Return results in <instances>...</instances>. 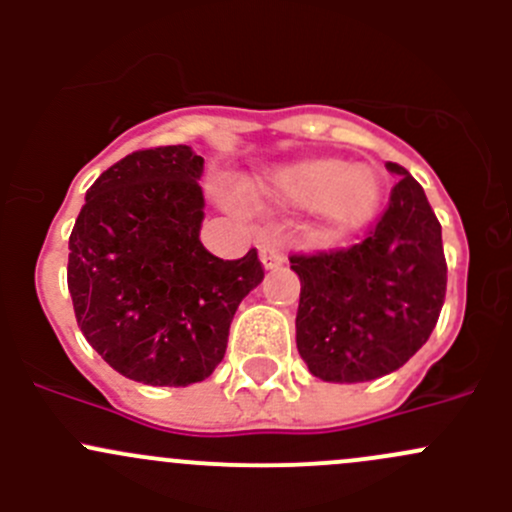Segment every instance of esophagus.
I'll list each match as a JSON object with an SVG mask.
<instances>
[{
	"instance_id": "34e87169",
	"label": "esophagus",
	"mask_w": 512,
	"mask_h": 512,
	"mask_svg": "<svg viewBox=\"0 0 512 512\" xmlns=\"http://www.w3.org/2000/svg\"><path fill=\"white\" fill-rule=\"evenodd\" d=\"M260 260L267 270H275V267H280L285 262V252H282V247L277 242L267 240L260 245Z\"/></svg>"
}]
</instances>
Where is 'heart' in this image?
Returning a JSON list of instances; mask_svg holds the SVG:
<instances>
[{
  "instance_id": "b5f03b06",
  "label": "heart",
  "mask_w": 512,
  "mask_h": 512,
  "mask_svg": "<svg viewBox=\"0 0 512 512\" xmlns=\"http://www.w3.org/2000/svg\"><path fill=\"white\" fill-rule=\"evenodd\" d=\"M265 195L280 205L312 208L319 235L342 237L374 215L381 198L379 178L366 165H344L337 158H307L267 178Z\"/></svg>"
}]
</instances>
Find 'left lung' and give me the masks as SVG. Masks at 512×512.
I'll return each instance as SVG.
<instances>
[{
	"label": "left lung",
	"mask_w": 512,
	"mask_h": 512,
	"mask_svg": "<svg viewBox=\"0 0 512 512\" xmlns=\"http://www.w3.org/2000/svg\"><path fill=\"white\" fill-rule=\"evenodd\" d=\"M399 183L364 240L329 252H294L297 349L322 381L359 384L396 371L431 337L446 299L441 223L414 175Z\"/></svg>",
	"instance_id": "1"
}]
</instances>
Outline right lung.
Returning a JSON list of instances; mask_svg holds the SVG:
<instances>
[{
    "label": "right lung",
    "mask_w": 512,
    "mask_h": 512,
    "mask_svg": "<svg viewBox=\"0 0 512 512\" xmlns=\"http://www.w3.org/2000/svg\"><path fill=\"white\" fill-rule=\"evenodd\" d=\"M203 163L188 146L128 153L86 190L69 237L66 282L86 342L148 386L208 379L237 304L265 277L255 247L220 260L200 242Z\"/></svg>",
    "instance_id": "1"
}]
</instances>
